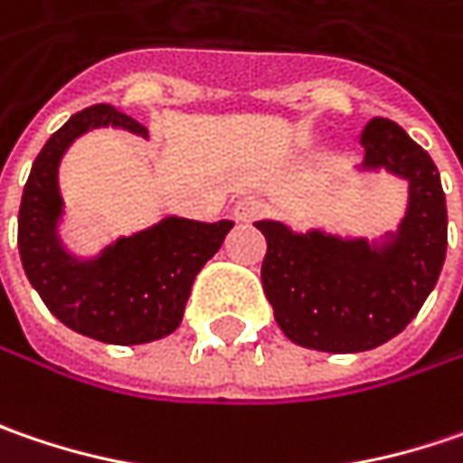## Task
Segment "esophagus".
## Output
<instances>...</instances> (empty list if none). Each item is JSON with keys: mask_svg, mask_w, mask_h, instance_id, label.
I'll list each match as a JSON object with an SVG mask.
<instances>
[{"mask_svg": "<svg viewBox=\"0 0 463 463\" xmlns=\"http://www.w3.org/2000/svg\"><path fill=\"white\" fill-rule=\"evenodd\" d=\"M263 211H266V205H263L260 200H255V197H242V200H237L232 216H234V221H240V223H247V221H255L258 216H263Z\"/></svg>", "mask_w": 463, "mask_h": 463, "instance_id": "34e87169", "label": "esophagus"}]
</instances>
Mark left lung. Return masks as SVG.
<instances>
[{"label": "left lung", "mask_w": 463, "mask_h": 463, "mask_svg": "<svg viewBox=\"0 0 463 463\" xmlns=\"http://www.w3.org/2000/svg\"><path fill=\"white\" fill-rule=\"evenodd\" d=\"M364 169L409 182V205L388 242L294 234L279 221H258L268 250L263 291L284 335L317 352L375 349L414 320L435 289L449 247L446 193L438 166L404 129L375 117L362 129Z\"/></svg>", "instance_id": "obj_1"}]
</instances>
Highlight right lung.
<instances>
[{"label":"right lung","instance_id":"1","mask_svg":"<svg viewBox=\"0 0 463 463\" xmlns=\"http://www.w3.org/2000/svg\"><path fill=\"white\" fill-rule=\"evenodd\" d=\"M106 125L148 137V129L111 104L72 114L35 156L20 200L17 247L28 281L67 328L104 344L132 346L179 328L195 276L219 252L234 223L169 216L109 244L93 260L72 258L57 234L59 161L75 137Z\"/></svg>","mask_w":463,"mask_h":463}]
</instances>
